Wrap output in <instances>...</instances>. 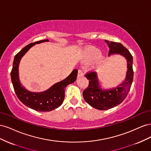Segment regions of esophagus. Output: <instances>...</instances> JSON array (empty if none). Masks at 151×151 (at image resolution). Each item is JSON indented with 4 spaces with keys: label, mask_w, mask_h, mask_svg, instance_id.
Here are the masks:
<instances>
[{
    "label": "esophagus",
    "mask_w": 151,
    "mask_h": 151,
    "mask_svg": "<svg viewBox=\"0 0 151 151\" xmlns=\"http://www.w3.org/2000/svg\"><path fill=\"white\" fill-rule=\"evenodd\" d=\"M83 71H82V70L81 69H79L78 70V76H77V77H83Z\"/></svg>",
    "instance_id": "34e87169"
}]
</instances>
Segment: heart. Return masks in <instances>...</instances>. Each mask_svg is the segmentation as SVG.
Segmentation results:
<instances>
[{"label":"heart","instance_id":"b5f03b06","mask_svg":"<svg viewBox=\"0 0 151 151\" xmlns=\"http://www.w3.org/2000/svg\"><path fill=\"white\" fill-rule=\"evenodd\" d=\"M101 53L99 50L94 47H89L86 48L83 52V60L85 62H91L96 60V65L99 66L101 64L104 60V58L101 57Z\"/></svg>","mask_w":151,"mask_h":151}]
</instances>
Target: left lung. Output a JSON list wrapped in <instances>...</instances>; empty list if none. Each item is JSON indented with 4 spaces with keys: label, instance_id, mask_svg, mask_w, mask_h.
Here are the masks:
<instances>
[{
    "label": "left lung",
    "instance_id": "left-lung-1",
    "mask_svg": "<svg viewBox=\"0 0 151 151\" xmlns=\"http://www.w3.org/2000/svg\"><path fill=\"white\" fill-rule=\"evenodd\" d=\"M104 42L109 48L108 56L116 53L125 57L127 60V71L125 81L115 88L109 90L101 88L96 72L86 73L85 76L89 80V86L83 91L84 99L91 106L100 110L112 108L122 103L129 94L134 78L133 57L130 52L120 43L108 40H104Z\"/></svg>",
    "mask_w": 151,
    "mask_h": 151
}]
</instances>
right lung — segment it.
Instances as JSON below:
<instances>
[{"instance_id": "right-lung-1", "label": "right lung", "mask_w": 151, "mask_h": 151, "mask_svg": "<svg viewBox=\"0 0 151 151\" xmlns=\"http://www.w3.org/2000/svg\"><path fill=\"white\" fill-rule=\"evenodd\" d=\"M45 42L43 40L27 45L17 53L14 59L11 72L14 89L20 101L26 106L38 111H50L57 108L62 104L65 98V89L67 85L74 83L77 78V70L74 69L67 78L55 84L48 90L41 93H32L26 90L20 83L18 68L21 58L35 44Z\"/></svg>"}]
</instances>
